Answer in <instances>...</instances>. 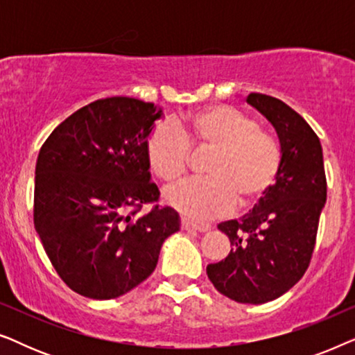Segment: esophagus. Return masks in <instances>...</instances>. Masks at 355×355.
<instances>
[{"label":"esophagus","mask_w":355,"mask_h":355,"mask_svg":"<svg viewBox=\"0 0 355 355\" xmlns=\"http://www.w3.org/2000/svg\"><path fill=\"white\" fill-rule=\"evenodd\" d=\"M181 226H182V230H186V231L207 232L208 230H210V226H208V225H200V223H192V221H189L187 218H182Z\"/></svg>","instance_id":"esophagus-1"}]
</instances>
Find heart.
<instances>
[{
	"label": "heart",
	"instance_id": "1",
	"mask_svg": "<svg viewBox=\"0 0 355 355\" xmlns=\"http://www.w3.org/2000/svg\"><path fill=\"white\" fill-rule=\"evenodd\" d=\"M189 147L211 148L203 168L207 178L168 187L164 200L197 221L226 215L234 205H255L273 186L281 166L276 140L227 105H210L174 125H155L145 142L150 171L163 182L178 181L187 171Z\"/></svg>",
	"mask_w": 355,
	"mask_h": 355
}]
</instances>
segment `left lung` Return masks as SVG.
Here are the masks:
<instances>
[{
  "instance_id": "8db88e82",
  "label": "left lung",
  "mask_w": 355,
  "mask_h": 355,
  "mask_svg": "<svg viewBox=\"0 0 355 355\" xmlns=\"http://www.w3.org/2000/svg\"><path fill=\"white\" fill-rule=\"evenodd\" d=\"M247 103L278 134L281 166L273 186L249 213L218 225L231 252L208 265L207 275L226 297L265 304L288 293L309 268L327 202V178L320 139L302 116L263 94H250Z\"/></svg>"
}]
</instances>
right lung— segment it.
<instances>
[{
  "mask_svg": "<svg viewBox=\"0 0 355 355\" xmlns=\"http://www.w3.org/2000/svg\"><path fill=\"white\" fill-rule=\"evenodd\" d=\"M163 118L129 96L96 100L62 121L35 166L33 223L51 265L77 294L108 300L148 278L159 250L179 231L173 208L158 205L145 142Z\"/></svg>",
  "mask_w": 355,
  "mask_h": 355,
  "instance_id": "obj_1",
  "label": "right lung"
}]
</instances>
